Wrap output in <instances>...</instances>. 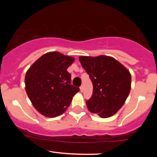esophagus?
<instances>
[{
    "instance_id": "1",
    "label": "esophagus",
    "mask_w": 157,
    "mask_h": 157,
    "mask_svg": "<svg viewBox=\"0 0 157 157\" xmlns=\"http://www.w3.org/2000/svg\"><path fill=\"white\" fill-rule=\"evenodd\" d=\"M80 91H81V92H82V91H83V90H84V87H83V86H80Z\"/></svg>"
}]
</instances>
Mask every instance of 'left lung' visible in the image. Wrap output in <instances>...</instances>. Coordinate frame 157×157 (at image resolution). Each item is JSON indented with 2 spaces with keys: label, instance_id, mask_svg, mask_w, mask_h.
I'll use <instances>...</instances> for the list:
<instances>
[{
  "label": "left lung",
  "instance_id": "left-lung-1",
  "mask_svg": "<svg viewBox=\"0 0 157 157\" xmlns=\"http://www.w3.org/2000/svg\"><path fill=\"white\" fill-rule=\"evenodd\" d=\"M79 60L93 84L88 109L102 118L113 116L122 108L131 91V73L112 57L80 56Z\"/></svg>",
  "mask_w": 157,
  "mask_h": 157
}]
</instances>
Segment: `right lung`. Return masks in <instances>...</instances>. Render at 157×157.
<instances>
[{
	"mask_svg": "<svg viewBox=\"0 0 157 157\" xmlns=\"http://www.w3.org/2000/svg\"><path fill=\"white\" fill-rule=\"evenodd\" d=\"M75 58L58 52L44 54L27 70L25 89L35 109L48 117L63 113L80 91L71 85L67 68Z\"/></svg>",
	"mask_w": 157,
	"mask_h": 157,
	"instance_id": "1",
	"label": "right lung"
}]
</instances>
